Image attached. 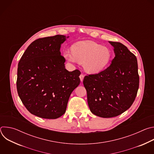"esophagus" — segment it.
<instances>
[{"mask_svg": "<svg viewBox=\"0 0 154 154\" xmlns=\"http://www.w3.org/2000/svg\"><path fill=\"white\" fill-rule=\"evenodd\" d=\"M79 77H80V81H81V82H83V78H84V75H83V74H80V75L79 76Z\"/></svg>", "mask_w": 154, "mask_h": 154, "instance_id": "1", "label": "esophagus"}]
</instances>
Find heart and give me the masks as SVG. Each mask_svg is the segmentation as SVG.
I'll use <instances>...</instances> for the list:
<instances>
[{
    "label": "heart",
    "instance_id": "heart-1",
    "mask_svg": "<svg viewBox=\"0 0 154 154\" xmlns=\"http://www.w3.org/2000/svg\"><path fill=\"white\" fill-rule=\"evenodd\" d=\"M63 56L71 63H83L85 71L95 74L102 71L110 62L112 54L109 48L91 41L77 42L72 46V52L65 51Z\"/></svg>",
    "mask_w": 154,
    "mask_h": 154
}]
</instances>
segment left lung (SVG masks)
<instances>
[{
	"instance_id": "1",
	"label": "left lung",
	"mask_w": 154,
	"mask_h": 154,
	"mask_svg": "<svg viewBox=\"0 0 154 154\" xmlns=\"http://www.w3.org/2000/svg\"><path fill=\"white\" fill-rule=\"evenodd\" d=\"M109 43L115 54L109 66L97 74L85 76L83 82L91 112L106 118L117 116L128 109L139 88L136 56L120 42Z\"/></svg>"
}]
</instances>
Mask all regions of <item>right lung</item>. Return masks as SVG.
<instances>
[{
    "label": "right lung",
    "mask_w": 154,
    "mask_h": 154,
    "mask_svg": "<svg viewBox=\"0 0 154 154\" xmlns=\"http://www.w3.org/2000/svg\"><path fill=\"white\" fill-rule=\"evenodd\" d=\"M69 37L57 35L34 41L18 63V95L28 111L41 118L64 115L71 94L80 84L81 72L66 69L60 51Z\"/></svg>",
    "instance_id": "obj_1"
}]
</instances>
